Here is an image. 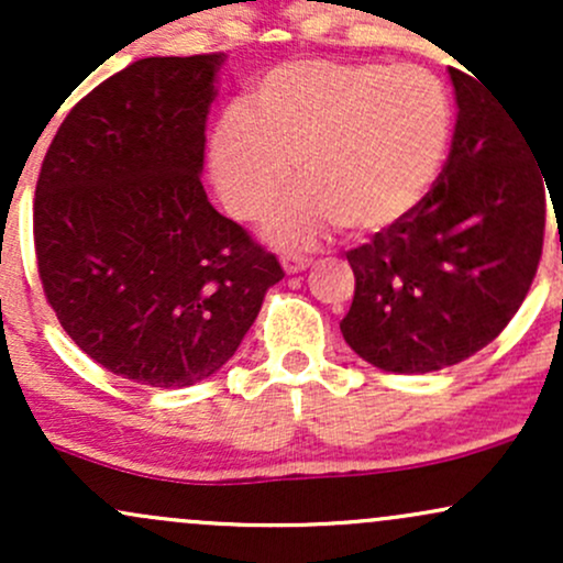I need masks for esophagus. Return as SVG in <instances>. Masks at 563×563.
<instances>
[{
	"mask_svg": "<svg viewBox=\"0 0 563 563\" xmlns=\"http://www.w3.org/2000/svg\"><path fill=\"white\" fill-rule=\"evenodd\" d=\"M280 262H283V269H286L288 275L301 273V269H307L309 264H312V260H309V256H301V254H286Z\"/></svg>",
	"mask_w": 563,
	"mask_h": 563,
	"instance_id": "obj_1",
	"label": "esophagus"
}]
</instances>
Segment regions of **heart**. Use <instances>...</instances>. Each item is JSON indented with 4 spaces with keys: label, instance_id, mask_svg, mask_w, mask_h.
Instances as JSON below:
<instances>
[{
    "label": "heart",
    "instance_id": "heart-1",
    "mask_svg": "<svg viewBox=\"0 0 563 563\" xmlns=\"http://www.w3.org/2000/svg\"><path fill=\"white\" fill-rule=\"evenodd\" d=\"M450 89L421 66L288 60L264 74L251 111L230 106L211 137V174L238 219L269 211L267 235L314 243L344 224L378 232L397 224L434 185L452 140Z\"/></svg>",
    "mask_w": 563,
    "mask_h": 563
}]
</instances>
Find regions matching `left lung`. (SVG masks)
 <instances>
[{
	"label": "left lung",
	"mask_w": 563,
	"mask_h": 563,
	"mask_svg": "<svg viewBox=\"0 0 563 563\" xmlns=\"http://www.w3.org/2000/svg\"><path fill=\"white\" fill-rule=\"evenodd\" d=\"M450 79L457 124L434 187L346 251L354 299L341 333L389 373L439 371L495 341L542 256L548 183L527 129L468 74L450 68Z\"/></svg>",
	"instance_id": "8db88e82"
}]
</instances>
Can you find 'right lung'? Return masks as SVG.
Returning a JSON list of instances; mask_svg holds the SVG:
<instances>
[{"mask_svg": "<svg viewBox=\"0 0 563 563\" xmlns=\"http://www.w3.org/2000/svg\"><path fill=\"white\" fill-rule=\"evenodd\" d=\"M222 63L119 70L70 108L36 183L38 277L63 331L106 371L161 389L228 363L286 275L200 185Z\"/></svg>", "mask_w": 563, "mask_h": 563, "instance_id": "right-lung-1", "label": "right lung"}]
</instances>
